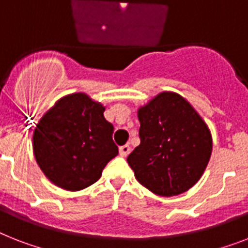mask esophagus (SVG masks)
<instances>
[{"instance_id":"obj_1","label":"esophagus","mask_w":248,"mask_h":248,"mask_svg":"<svg viewBox=\"0 0 248 248\" xmlns=\"http://www.w3.org/2000/svg\"><path fill=\"white\" fill-rule=\"evenodd\" d=\"M131 152V148L128 145H124L120 148V155L121 156H127Z\"/></svg>"}]
</instances>
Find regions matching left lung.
I'll list each match as a JSON object with an SVG mask.
<instances>
[{
    "label": "left lung",
    "mask_w": 248,
    "mask_h": 248,
    "mask_svg": "<svg viewBox=\"0 0 248 248\" xmlns=\"http://www.w3.org/2000/svg\"><path fill=\"white\" fill-rule=\"evenodd\" d=\"M140 145L127 156L142 186L159 196L186 192L211 155L208 126L180 94L163 92L139 109Z\"/></svg>",
    "instance_id": "8db88e82"
}]
</instances>
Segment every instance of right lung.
I'll return each mask as SVG.
<instances>
[{
  "label": "right lung",
  "mask_w": 248,
  "mask_h": 248,
  "mask_svg": "<svg viewBox=\"0 0 248 248\" xmlns=\"http://www.w3.org/2000/svg\"><path fill=\"white\" fill-rule=\"evenodd\" d=\"M103 112L102 104L75 93L61 98L39 121L33 135L34 155L56 186L68 191L86 188L118 154L113 124Z\"/></svg>",
  "instance_id": "add662e5"
}]
</instances>
